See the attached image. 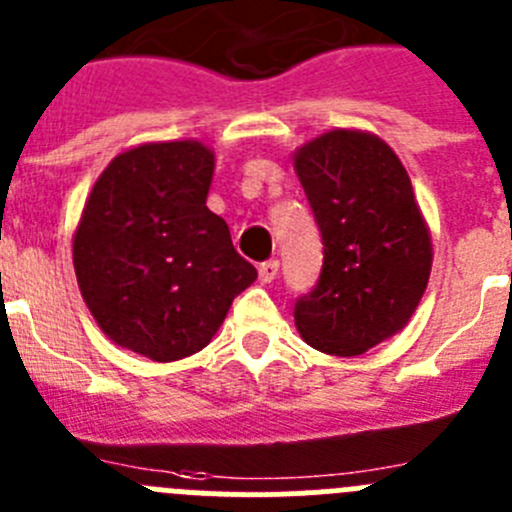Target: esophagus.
Listing matches in <instances>:
<instances>
[{"mask_svg": "<svg viewBox=\"0 0 512 512\" xmlns=\"http://www.w3.org/2000/svg\"><path fill=\"white\" fill-rule=\"evenodd\" d=\"M276 274H279V261L276 259L264 261V264L259 266V279L264 281V284H271V281L276 279Z\"/></svg>", "mask_w": 512, "mask_h": 512, "instance_id": "1", "label": "esophagus"}]
</instances>
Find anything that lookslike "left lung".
I'll return each mask as SVG.
<instances>
[{
  "label": "left lung",
  "mask_w": 512,
  "mask_h": 512,
  "mask_svg": "<svg viewBox=\"0 0 512 512\" xmlns=\"http://www.w3.org/2000/svg\"><path fill=\"white\" fill-rule=\"evenodd\" d=\"M322 233V271L294 302L314 350L353 358L411 320L431 271V238L401 159L373 134L327 131L294 154Z\"/></svg>",
  "instance_id": "1"
}]
</instances>
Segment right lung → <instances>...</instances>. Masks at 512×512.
Here are the masks:
<instances>
[{"label": "right lung", "mask_w": 512, "mask_h": 512, "mask_svg": "<svg viewBox=\"0 0 512 512\" xmlns=\"http://www.w3.org/2000/svg\"><path fill=\"white\" fill-rule=\"evenodd\" d=\"M213 152L142 144L111 159L73 238L83 299L116 345L170 363L198 353L256 269L210 213Z\"/></svg>", "instance_id": "right-lung-1"}]
</instances>
